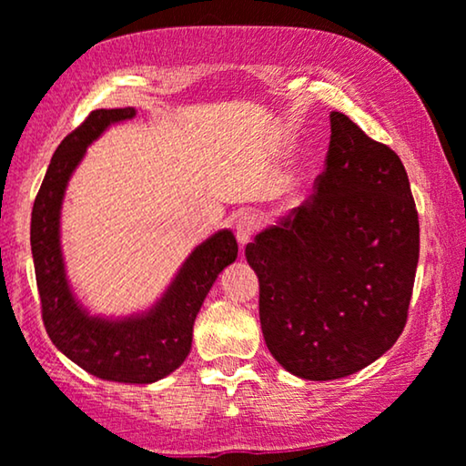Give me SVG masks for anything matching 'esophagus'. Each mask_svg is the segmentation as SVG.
<instances>
[{"instance_id": "1", "label": "esophagus", "mask_w": 466, "mask_h": 466, "mask_svg": "<svg viewBox=\"0 0 466 466\" xmlns=\"http://www.w3.org/2000/svg\"><path fill=\"white\" fill-rule=\"evenodd\" d=\"M256 228H258V221H256V217H253V215L245 213V215L238 217L237 223H234V234H237V240H238L240 247H245L247 243H249L253 232H256Z\"/></svg>"}]
</instances>
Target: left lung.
<instances>
[{"label": "left lung", "mask_w": 466, "mask_h": 466, "mask_svg": "<svg viewBox=\"0 0 466 466\" xmlns=\"http://www.w3.org/2000/svg\"><path fill=\"white\" fill-rule=\"evenodd\" d=\"M315 194L247 245L259 324L291 375L330 381L381 358L407 324L420 258L405 166L343 113Z\"/></svg>", "instance_id": "8db88e82"}]
</instances>
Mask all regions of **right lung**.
I'll return each instance as SVG.
<instances>
[{
  "label": "right lung",
  "instance_id": "obj_1",
  "mask_svg": "<svg viewBox=\"0 0 466 466\" xmlns=\"http://www.w3.org/2000/svg\"><path fill=\"white\" fill-rule=\"evenodd\" d=\"M136 116L134 108H99L67 134L55 151L31 210V253L42 319L55 347L99 380L153 383L189 356L194 321L219 272L237 259L238 245L219 229L185 259L151 309L126 318L91 315L74 296L61 251V204L86 147L110 126Z\"/></svg>",
  "mask_w": 466,
  "mask_h": 466
}]
</instances>
